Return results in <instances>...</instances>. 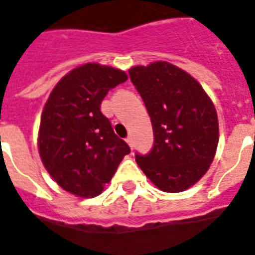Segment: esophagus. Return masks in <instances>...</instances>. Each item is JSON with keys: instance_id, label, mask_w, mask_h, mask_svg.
<instances>
[{"instance_id": "esophagus-1", "label": "esophagus", "mask_w": 255, "mask_h": 255, "mask_svg": "<svg viewBox=\"0 0 255 255\" xmlns=\"http://www.w3.org/2000/svg\"><path fill=\"white\" fill-rule=\"evenodd\" d=\"M126 141H127V144L129 145V147H131V149H132V147H133V140H132L131 136H128V137L126 138Z\"/></svg>"}]
</instances>
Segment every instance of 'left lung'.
I'll return each mask as SVG.
<instances>
[{"label":"left lung","instance_id":"obj_1","mask_svg":"<svg viewBox=\"0 0 255 255\" xmlns=\"http://www.w3.org/2000/svg\"><path fill=\"white\" fill-rule=\"evenodd\" d=\"M151 119L154 145L136 162L158 189L187 190L210 167L219 141L215 106L194 78L168 62L129 68Z\"/></svg>","mask_w":255,"mask_h":255}]
</instances>
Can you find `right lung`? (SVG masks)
I'll use <instances>...</instances> for the list:
<instances>
[{
    "label": "right lung",
    "mask_w": 255,
    "mask_h": 255,
    "mask_svg": "<svg viewBox=\"0 0 255 255\" xmlns=\"http://www.w3.org/2000/svg\"><path fill=\"white\" fill-rule=\"evenodd\" d=\"M127 79L119 68L81 65L57 83L45 104L38 153L53 180L71 194L98 196L131 151L100 109L109 91Z\"/></svg>",
    "instance_id": "add662e5"
}]
</instances>
